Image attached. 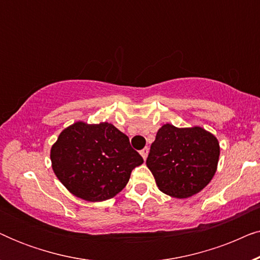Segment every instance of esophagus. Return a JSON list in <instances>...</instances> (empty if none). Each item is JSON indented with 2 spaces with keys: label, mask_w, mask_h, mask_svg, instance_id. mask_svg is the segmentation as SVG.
<instances>
[{
  "label": "esophagus",
  "mask_w": 260,
  "mask_h": 260,
  "mask_svg": "<svg viewBox=\"0 0 260 260\" xmlns=\"http://www.w3.org/2000/svg\"><path fill=\"white\" fill-rule=\"evenodd\" d=\"M148 152H149V148L148 147H145L143 150H141V155H142V157H143V159H147Z\"/></svg>",
  "instance_id": "1"
}]
</instances>
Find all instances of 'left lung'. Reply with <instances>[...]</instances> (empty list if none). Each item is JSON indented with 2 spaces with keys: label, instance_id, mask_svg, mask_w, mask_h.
Listing matches in <instances>:
<instances>
[{
  "label": "left lung",
  "instance_id": "obj_1",
  "mask_svg": "<svg viewBox=\"0 0 260 260\" xmlns=\"http://www.w3.org/2000/svg\"><path fill=\"white\" fill-rule=\"evenodd\" d=\"M219 156L218 138L212 133L198 125L177 127L167 123L151 143L147 167L162 193L187 199L211 182Z\"/></svg>",
  "mask_w": 260,
  "mask_h": 260
}]
</instances>
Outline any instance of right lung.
Returning a JSON list of instances; mask_svg holds the SVG:
<instances>
[{
    "instance_id": "1",
    "label": "right lung",
    "mask_w": 260,
    "mask_h": 260,
    "mask_svg": "<svg viewBox=\"0 0 260 260\" xmlns=\"http://www.w3.org/2000/svg\"><path fill=\"white\" fill-rule=\"evenodd\" d=\"M52 169L74 197L99 202L116 197L143 158L111 123L71 124L51 148Z\"/></svg>"
}]
</instances>
